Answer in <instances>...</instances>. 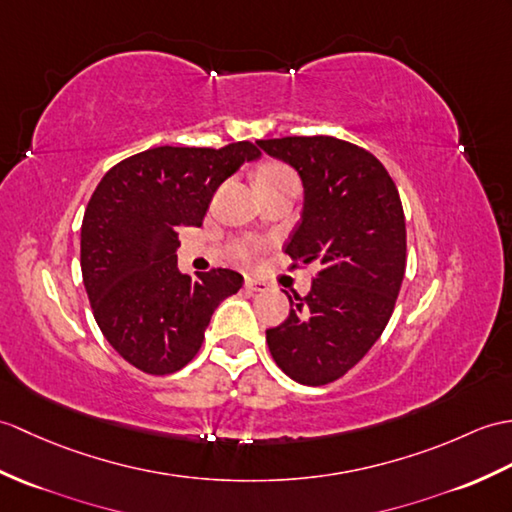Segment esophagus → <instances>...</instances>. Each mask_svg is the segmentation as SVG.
Listing matches in <instances>:
<instances>
[{"mask_svg": "<svg viewBox=\"0 0 512 512\" xmlns=\"http://www.w3.org/2000/svg\"><path fill=\"white\" fill-rule=\"evenodd\" d=\"M246 290H251V292H268V283L248 277L246 279Z\"/></svg>", "mask_w": 512, "mask_h": 512, "instance_id": "esophagus-1", "label": "esophagus"}]
</instances>
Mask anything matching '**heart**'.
I'll use <instances>...</instances> for the list:
<instances>
[{
	"label": "heart",
	"mask_w": 512,
	"mask_h": 512,
	"mask_svg": "<svg viewBox=\"0 0 512 512\" xmlns=\"http://www.w3.org/2000/svg\"><path fill=\"white\" fill-rule=\"evenodd\" d=\"M279 176H292V174L290 170L281 168V165H266V168L257 174V181H266V178H279Z\"/></svg>",
	"instance_id": "heart-1"
}]
</instances>
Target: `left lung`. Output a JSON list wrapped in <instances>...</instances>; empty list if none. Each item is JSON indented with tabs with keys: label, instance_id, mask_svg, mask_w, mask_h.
Segmentation results:
<instances>
[{
	"label": "left lung",
	"instance_id": "left-lung-1",
	"mask_svg": "<svg viewBox=\"0 0 512 512\" xmlns=\"http://www.w3.org/2000/svg\"><path fill=\"white\" fill-rule=\"evenodd\" d=\"M303 183L301 220L285 253L320 272L290 314L266 329L268 349L294 382L323 386L382 336L406 272V220L395 183L371 152L336 137L261 139Z\"/></svg>",
	"mask_w": 512,
	"mask_h": 512
}]
</instances>
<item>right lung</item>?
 <instances>
[{"label": "right lung", "mask_w": 512, "mask_h": 512, "mask_svg": "<svg viewBox=\"0 0 512 512\" xmlns=\"http://www.w3.org/2000/svg\"><path fill=\"white\" fill-rule=\"evenodd\" d=\"M259 157L251 141L159 146L117 163L95 187L80 229L82 281L104 338L139 371H181L220 301L242 288L229 268L178 270V229L200 227L216 189Z\"/></svg>", "instance_id": "right-lung-1"}]
</instances>
